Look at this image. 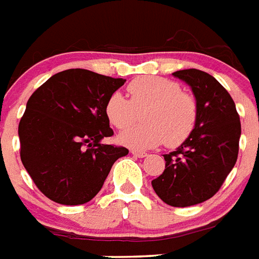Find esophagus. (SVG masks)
I'll return each mask as SVG.
<instances>
[{
    "instance_id": "34e87169",
    "label": "esophagus",
    "mask_w": 259,
    "mask_h": 259,
    "mask_svg": "<svg viewBox=\"0 0 259 259\" xmlns=\"http://www.w3.org/2000/svg\"><path fill=\"white\" fill-rule=\"evenodd\" d=\"M131 154L134 155V156H136V158H146L147 154L146 152H143V151H136V150H132Z\"/></svg>"
}]
</instances>
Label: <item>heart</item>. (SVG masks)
<instances>
[{"mask_svg": "<svg viewBox=\"0 0 259 259\" xmlns=\"http://www.w3.org/2000/svg\"><path fill=\"white\" fill-rule=\"evenodd\" d=\"M128 97L115 92L105 101L104 112L113 127L123 130L142 112L143 123L120 134L121 144L134 150L159 146L175 147L187 139L196 124L198 107L179 84L158 76H142L127 87Z\"/></svg>", "mask_w": 259, "mask_h": 259, "instance_id": "obj_1", "label": "heart"}]
</instances>
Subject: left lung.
Masks as SVG:
<instances>
[{"label": "left lung", "instance_id": "obj_1", "mask_svg": "<svg viewBox=\"0 0 259 259\" xmlns=\"http://www.w3.org/2000/svg\"><path fill=\"white\" fill-rule=\"evenodd\" d=\"M174 76L190 85L198 116L187 139L163 155L165 168L151 182L156 195L174 207H187L214 196L238 158L241 121L221 82L199 69H183Z\"/></svg>", "mask_w": 259, "mask_h": 259}]
</instances>
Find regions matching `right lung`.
I'll use <instances>...</instances> for the list:
<instances>
[{
  "label": "right lung",
  "instance_id": "obj_1",
  "mask_svg": "<svg viewBox=\"0 0 259 259\" xmlns=\"http://www.w3.org/2000/svg\"><path fill=\"white\" fill-rule=\"evenodd\" d=\"M87 69L53 74L26 103L18 124L21 162L34 185L60 204L90 202L100 191L125 147L103 144L113 135L105 101L123 85Z\"/></svg>",
  "mask_w": 259,
  "mask_h": 259
}]
</instances>
